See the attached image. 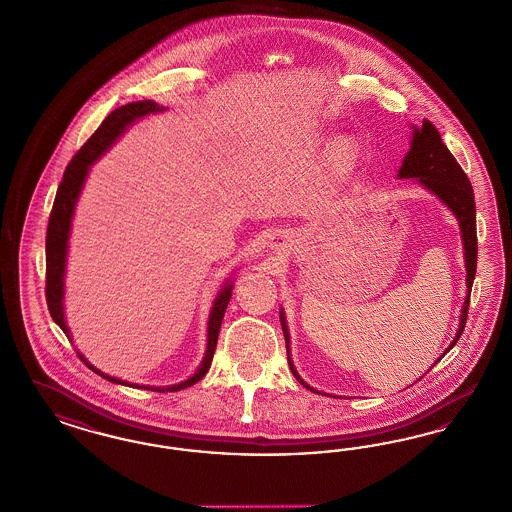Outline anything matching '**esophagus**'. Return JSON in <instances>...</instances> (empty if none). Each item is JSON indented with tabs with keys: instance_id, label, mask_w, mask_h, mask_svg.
<instances>
[{
	"instance_id": "34e87169",
	"label": "esophagus",
	"mask_w": 512,
	"mask_h": 512,
	"mask_svg": "<svg viewBox=\"0 0 512 512\" xmlns=\"http://www.w3.org/2000/svg\"><path fill=\"white\" fill-rule=\"evenodd\" d=\"M289 242H291V234L284 228L272 230L270 236H268V247H272L274 251H286Z\"/></svg>"
}]
</instances>
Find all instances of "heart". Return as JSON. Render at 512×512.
<instances>
[{
    "mask_svg": "<svg viewBox=\"0 0 512 512\" xmlns=\"http://www.w3.org/2000/svg\"><path fill=\"white\" fill-rule=\"evenodd\" d=\"M350 150H352V144L348 143V141H343V143H339V154H343V156H348V154H350Z\"/></svg>",
    "mask_w": 512,
    "mask_h": 512,
    "instance_id": "1",
    "label": "heart"
}]
</instances>
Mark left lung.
I'll list each match as a JSON object with an SVG mask.
<instances>
[{"label":"left lung","instance_id":"8db88e82","mask_svg":"<svg viewBox=\"0 0 512 512\" xmlns=\"http://www.w3.org/2000/svg\"><path fill=\"white\" fill-rule=\"evenodd\" d=\"M400 179H419V183L427 186L430 192H434L444 204L450 207L453 215L457 217L461 232H463V246H465V263H467V299L461 312V324L457 329V335L453 339L450 348L459 341L465 324H467V314H469V305H471V289L476 274V255H478V240H476V205H474V192H472L471 181L467 173L457 164L453 158L448 146L442 141L438 129L434 123L429 120H423L421 129H413V139H411V148L408 156L404 158V164L398 171ZM282 320V329L286 337L287 362L289 369L293 371L295 379L305 387L310 389L307 383L299 377V373L293 368L291 358H289V333H287L286 320L284 314H280ZM448 348V350H450ZM446 350V352H448ZM444 352V354H446ZM442 354V356H444ZM312 392L318 390L310 389Z\"/></svg>","mask_w":512,"mask_h":512}]
</instances>
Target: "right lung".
Returning <instances> with one entry per match:
<instances>
[{
  "instance_id": "obj_1",
  "label": "right lung",
  "mask_w": 512,
  "mask_h": 512,
  "mask_svg": "<svg viewBox=\"0 0 512 512\" xmlns=\"http://www.w3.org/2000/svg\"><path fill=\"white\" fill-rule=\"evenodd\" d=\"M162 108L154 101H139V103H129L125 106L116 108L114 112H110L103 123L99 125V129L87 139V143L76 152V156L70 160V164L66 167L64 175H62L53 209L49 215V225H47V236H45V299H47V308L51 312V318L61 326L62 331L68 335V328L64 322V312H62V293H64V265H66V247H68V236H70V223H72V213H74V205L80 196L83 181L87 177L89 165L93 164L104 150L114 143L123 133V129L129 123L143 118L146 114L152 112H160ZM232 297V286L226 284L223 291L219 293V297L215 299V305L211 308V316H209V326H207V350H205L204 362L200 369L186 379L181 385H173L167 389H150L156 392H165V390L186 389L192 387L194 383H198L205 373L209 371V366L213 362V354L217 347V339H219V329L223 324V316H225L228 301ZM70 337V335H68ZM85 362L82 354H78ZM87 368L93 369L95 373H99L104 379L112 381V383H123L122 379L104 375L99 369L93 368L89 362H85ZM131 387V385H129Z\"/></svg>"
}]
</instances>
